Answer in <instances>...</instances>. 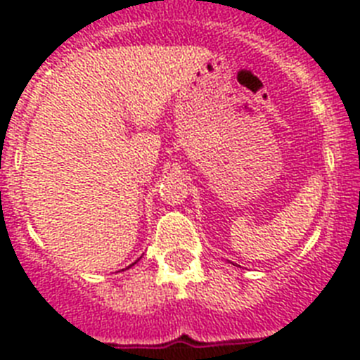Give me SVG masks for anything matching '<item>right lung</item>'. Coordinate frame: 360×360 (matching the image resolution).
Here are the masks:
<instances>
[{"label":"right lung","instance_id":"1","mask_svg":"<svg viewBox=\"0 0 360 360\" xmlns=\"http://www.w3.org/2000/svg\"><path fill=\"white\" fill-rule=\"evenodd\" d=\"M135 263H136V262H135ZM135 263H131V265H129V266H126V269H131V266H133V265H135Z\"/></svg>","mask_w":360,"mask_h":360}]
</instances>
